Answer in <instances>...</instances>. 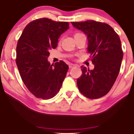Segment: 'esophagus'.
Listing matches in <instances>:
<instances>
[{
  "mask_svg": "<svg viewBox=\"0 0 134 134\" xmlns=\"http://www.w3.org/2000/svg\"><path fill=\"white\" fill-rule=\"evenodd\" d=\"M75 67V65H74V64H70V65H69V68L71 69V68H73V67Z\"/></svg>",
  "mask_w": 134,
  "mask_h": 134,
  "instance_id": "1",
  "label": "esophagus"
}]
</instances>
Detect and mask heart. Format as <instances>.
<instances>
[{
    "mask_svg": "<svg viewBox=\"0 0 134 134\" xmlns=\"http://www.w3.org/2000/svg\"><path fill=\"white\" fill-rule=\"evenodd\" d=\"M82 33H79V32H77V33H75V34H74V38H75V37H77V36H79V35H82Z\"/></svg>",
    "mask_w": 134,
    "mask_h": 134,
    "instance_id": "b5f03b06",
    "label": "heart"
}]
</instances>
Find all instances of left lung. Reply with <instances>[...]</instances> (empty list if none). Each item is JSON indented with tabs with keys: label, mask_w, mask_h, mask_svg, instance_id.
Masks as SVG:
<instances>
[{
	"label": "left lung",
	"mask_w": 134,
	"mask_h": 134,
	"mask_svg": "<svg viewBox=\"0 0 134 134\" xmlns=\"http://www.w3.org/2000/svg\"><path fill=\"white\" fill-rule=\"evenodd\" d=\"M71 23L87 35V51L94 65L93 70L81 66L82 75L77 79L78 88L89 99L103 97L111 89L121 69L123 51L119 35L102 22L87 20Z\"/></svg>",
	"instance_id": "1"
}]
</instances>
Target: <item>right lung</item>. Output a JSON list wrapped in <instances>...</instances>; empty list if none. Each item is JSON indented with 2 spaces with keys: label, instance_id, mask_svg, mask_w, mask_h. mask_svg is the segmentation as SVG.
<instances>
[{
  "label": "right lung",
  "instance_id": "add662e5",
  "mask_svg": "<svg viewBox=\"0 0 134 134\" xmlns=\"http://www.w3.org/2000/svg\"><path fill=\"white\" fill-rule=\"evenodd\" d=\"M69 28V22L39 18L26 25L18 41L16 64L20 77L36 98L51 99L61 88L69 66L63 60L51 65L47 57Z\"/></svg>",
  "mask_w": 134,
  "mask_h": 134
}]
</instances>
